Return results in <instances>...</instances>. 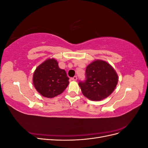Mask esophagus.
I'll return each instance as SVG.
<instances>
[{"label": "esophagus", "mask_w": 148, "mask_h": 148, "mask_svg": "<svg viewBox=\"0 0 148 148\" xmlns=\"http://www.w3.org/2000/svg\"><path fill=\"white\" fill-rule=\"evenodd\" d=\"M71 79L73 80V81H76V80L77 79V76H75V77H73V78H71Z\"/></svg>", "instance_id": "esophagus-1"}]
</instances>
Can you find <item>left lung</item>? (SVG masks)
<instances>
[{
	"mask_svg": "<svg viewBox=\"0 0 148 148\" xmlns=\"http://www.w3.org/2000/svg\"><path fill=\"white\" fill-rule=\"evenodd\" d=\"M86 79L79 82L83 95L91 101H101L114 91L118 83V76L107 62L97 60L86 69Z\"/></svg>",
	"mask_w": 148,
	"mask_h": 148,
	"instance_id": "1",
	"label": "left lung"
}]
</instances>
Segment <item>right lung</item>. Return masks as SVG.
<instances>
[{
	"label": "right lung",
	"mask_w": 148,
	"mask_h": 148,
	"mask_svg": "<svg viewBox=\"0 0 148 148\" xmlns=\"http://www.w3.org/2000/svg\"><path fill=\"white\" fill-rule=\"evenodd\" d=\"M69 78L64 70L60 69L54 59L44 62L36 69L33 84L42 96L52 98L60 95L69 85Z\"/></svg>",
	"instance_id": "right-lung-1"
}]
</instances>
